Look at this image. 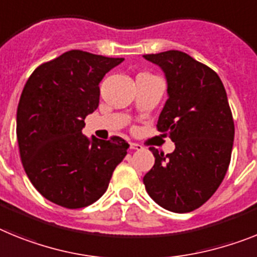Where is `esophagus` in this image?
I'll return each instance as SVG.
<instances>
[{"label": "esophagus", "instance_id": "34e87169", "mask_svg": "<svg viewBox=\"0 0 257 257\" xmlns=\"http://www.w3.org/2000/svg\"><path fill=\"white\" fill-rule=\"evenodd\" d=\"M129 146H131L132 150H142L141 145L136 144V142H131V144H129Z\"/></svg>", "mask_w": 257, "mask_h": 257}]
</instances>
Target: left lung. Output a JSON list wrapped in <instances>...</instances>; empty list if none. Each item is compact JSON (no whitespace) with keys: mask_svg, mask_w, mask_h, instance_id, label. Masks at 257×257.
Listing matches in <instances>:
<instances>
[{"mask_svg":"<svg viewBox=\"0 0 257 257\" xmlns=\"http://www.w3.org/2000/svg\"><path fill=\"white\" fill-rule=\"evenodd\" d=\"M162 68L168 99L158 131L175 142V151L150 147L155 164L144 177L147 194L176 213L199 208L226 175L234 142V121L217 73L178 50L144 55Z\"/></svg>","mask_w":257,"mask_h":257,"instance_id":"obj_1","label":"left lung"}]
</instances>
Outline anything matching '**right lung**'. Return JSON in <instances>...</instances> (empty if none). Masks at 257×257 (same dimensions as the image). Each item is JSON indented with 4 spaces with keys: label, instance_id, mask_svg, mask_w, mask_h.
Listing matches in <instances>:
<instances>
[{
    "label": "right lung",
    "instance_id": "1",
    "mask_svg": "<svg viewBox=\"0 0 257 257\" xmlns=\"http://www.w3.org/2000/svg\"><path fill=\"white\" fill-rule=\"evenodd\" d=\"M124 58L67 51L41 64L27 80L17 111V137L24 171L42 196L82 208L104 194L129 145L81 133L97 110L99 82Z\"/></svg>",
    "mask_w": 257,
    "mask_h": 257
}]
</instances>
